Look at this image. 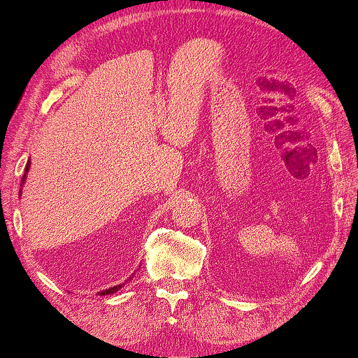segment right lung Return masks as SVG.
Instances as JSON below:
<instances>
[{"label": "right lung", "instance_id": "add662e5", "mask_svg": "<svg viewBox=\"0 0 358 358\" xmlns=\"http://www.w3.org/2000/svg\"><path fill=\"white\" fill-rule=\"evenodd\" d=\"M29 171V163L26 164V169H24V178H26V173ZM24 178H22V180H24ZM119 288H122V285H115V287H110L109 290H102V292H99V295H110V293H115L117 290H119Z\"/></svg>", "mask_w": 358, "mask_h": 358}]
</instances>
